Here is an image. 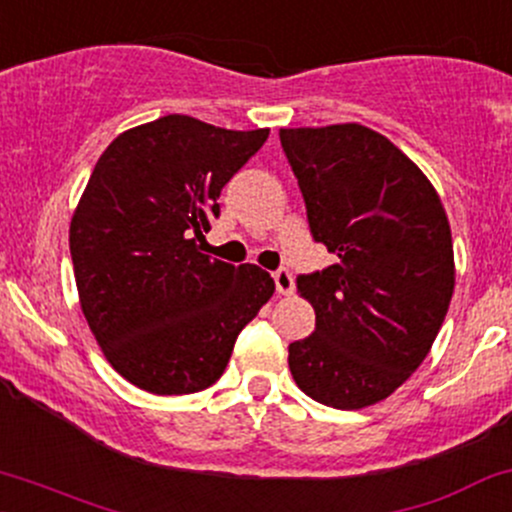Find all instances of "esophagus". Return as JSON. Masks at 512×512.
Returning a JSON list of instances; mask_svg holds the SVG:
<instances>
[{
  "instance_id": "34e87169",
  "label": "esophagus",
  "mask_w": 512,
  "mask_h": 512,
  "mask_svg": "<svg viewBox=\"0 0 512 512\" xmlns=\"http://www.w3.org/2000/svg\"><path fill=\"white\" fill-rule=\"evenodd\" d=\"M272 277H274V284H277V294H282V296L294 294V277H291L289 269H284V267L277 269Z\"/></svg>"
}]
</instances>
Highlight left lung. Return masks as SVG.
Wrapping results in <instances>:
<instances>
[{"label":"left lung","mask_w":512,"mask_h":512,"mask_svg":"<svg viewBox=\"0 0 512 512\" xmlns=\"http://www.w3.org/2000/svg\"><path fill=\"white\" fill-rule=\"evenodd\" d=\"M313 238L333 252L301 274L316 330L289 345L299 389L359 411L389 398L428 357L454 291L452 230L430 179L359 123L282 128Z\"/></svg>","instance_id":"8db88e82"}]
</instances>
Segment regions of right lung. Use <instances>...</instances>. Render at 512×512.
Here are the masks:
<instances>
[{
    "label": "right lung",
    "instance_id": "obj_1",
    "mask_svg": "<svg viewBox=\"0 0 512 512\" xmlns=\"http://www.w3.org/2000/svg\"><path fill=\"white\" fill-rule=\"evenodd\" d=\"M267 136L170 114L128 128L101 153L72 213L70 255L89 330L138 389H209L240 330L272 299L265 269L199 250L221 189Z\"/></svg>",
    "mask_w": 512,
    "mask_h": 512
}]
</instances>
